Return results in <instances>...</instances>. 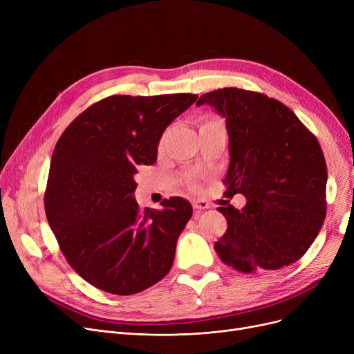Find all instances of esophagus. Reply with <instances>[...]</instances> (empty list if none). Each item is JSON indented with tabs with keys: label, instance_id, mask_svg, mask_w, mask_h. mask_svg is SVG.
Wrapping results in <instances>:
<instances>
[{
	"label": "esophagus",
	"instance_id": "obj_1",
	"mask_svg": "<svg viewBox=\"0 0 354 354\" xmlns=\"http://www.w3.org/2000/svg\"><path fill=\"white\" fill-rule=\"evenodd\" d=\"M192 207H194V209H196V211L208 209V208H209V203L205 202V201H194V202H192Z\"/></svg>",
	"mask_w": 354,
	"mask_h": 354
}]
</instances>
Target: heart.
<instances>
[{
	"instance_id": "obj_1",
	"label": "heart",
	"mask_w": 354,
	"mask_h": 354,
	"mask_svg": "<svg viewBox=\"0 0 354 354\" xmlns=\"http://www.w3.org/2000/svg\"><path fill=\"white\" fill-rule=\"evenodd\" d=\"M214 123H219V122H218V120H214V119H202V120L199 122V130H201L202 127H207V126L214 124ZM165 136H166V135L162 136V139H160V142H159V147L163 146V143H165Z\"/></svg>"
}]
</instances>
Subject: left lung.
Masks as SVG:
<instances>
[{
  "label": "left lung",
  "instance_id": "left-lung-1",
  "mask_svg": "<svg viewBox=\"0 0 354 354\" xmlns=\"http://www.w3.org/2000/svg\"><path fill=\"white\" fill-rule=\"evenodd\" d=\"M202 104L225 119L227 195L247 198L241 209L218 208L228 224L215 243L219 258L243 272L295 263L326 218L327 167L317 139L287 106L261 93L219 88L202 95Z\"/></svg>",
  "mask_w": 354,
  "mask_h": 354
}]
</instances>
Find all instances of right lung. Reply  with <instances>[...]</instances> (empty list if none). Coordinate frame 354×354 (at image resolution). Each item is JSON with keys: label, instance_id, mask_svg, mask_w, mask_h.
I'll use <instances>...</instances> for the list:
<instances>
[{"label": "right lung", "instance_id": "obj_1", "mask_svg": "<svg viewBox=\"0 0 354 354\" xmlns=\"http://www.w3.org/2000/svg\"><path fill=\"white\" fill-rule=\"evenodd\" d=\"M196 99L110 96L73 120L55 145L46 215L68 264L96 288L136 294L172 268L191 203L172 196L160 209H140L135 176L138 165L156 162L166 127Z\"/></svg>", "mask_w": 354, "mask_h": 354}]
</instances>
